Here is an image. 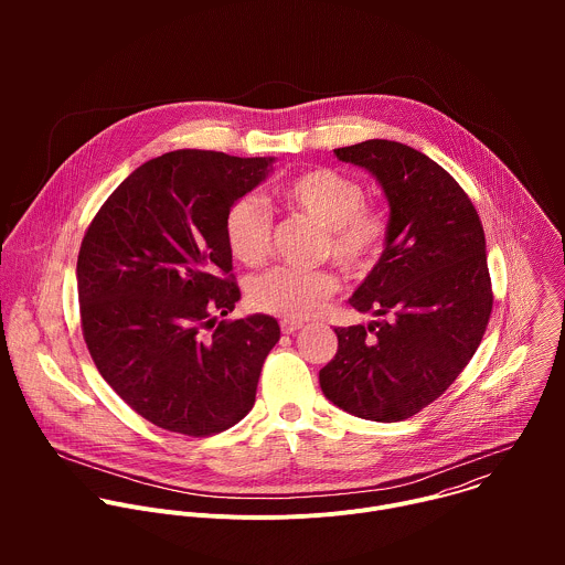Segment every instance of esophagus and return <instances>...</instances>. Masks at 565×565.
<instances>
[{
  "instance_id": "1",
  "label": "esophagus",
  "mask_w": 565,
  "mask_h": 565,
  "mask_svg": "<svg viewBox=\"0 0 565 565\" xmlns=\"http://www.w3.org/2000/svg\"><path fill=\"white\" fill-rule=\"evenodd\" d=\"M281 333H286V335H290V333H295V331H299V329H303V321H299V319H281Z\"/></svg>"
}]
</instances>
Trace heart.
Here are the masks:
<instances>
[{"instance_id": "obj_1", "label": "heart", "mask_w": 565, "mask_h": 565, "mask_svg": "<svg viewBox=\"0 0 565 565\" xmlns=\"http://www.w3.org/2000/svg\"><path fill=\"white\" fill-rule=\"evenodd\" d=\"M279 196L321 225L319 255H329L349 275H364L375 266L386 246L388 216L382 207L364 201L360 181L331 168H312L284 183ZM225 241L236 262L264 264L273 244L268 203L257 194L238 196L225 214ZM338 288L340 281L329 268L279 266L253 279L248 295L257 310L284 319H306Z\"/></svg>"}]
</instances>
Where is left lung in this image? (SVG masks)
I'll use <instances>...</instances> for the list:
<instances>
[{
	"instance_id": "8db88e82",
	"label": "left lung",
	"mask_w": 565,
	"mask_h": 565,
	"mask_svg": "<svg viewBox=\"0 0 565 565\" xmlns=\"http://www.w3.org/2000/svg\"><path fill=\"white\" fill-rule=\"evenodd\" d=\"M335 156L377 179L391 214L382 257L349 299L382 319L335 329L338 353L319 384L358 418L399 423L449 388L486 335V232L465 190L423 151L375 138Z\"/></svg>"
}]
</instances>
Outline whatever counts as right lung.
<instances>
[{"mask_svg": "<svg viewBox=\"0 0 565 565\" xmlns=\"http://www.w3.org/2000/svg\"><path fill=\"white\" fill-rule=\"evenodd\" d=\"M273 160L201 149L151 158L85 232L77 297L87 349L107 384L160 429L212 436L255 405L277 319L216 315L241 297L225 214Z\"/></svg>", "mask_w": 565, "mask_h": 565, "instance_id": "1", "label": "right lung"}]
</instances>
